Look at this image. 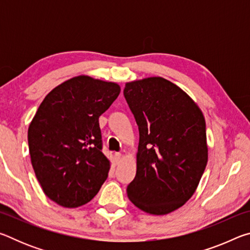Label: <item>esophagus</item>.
<instances>
[{
	"label": "esophagus",
	"mask_w": 250,
	"mask_h": 250,
	"mask_svg": "<svg viewBox=\"0 0 250 250\" xmlns=\"http://www.w3.org/2000/svg\"><path fill=\"white\" fill-rule=\"evenodd\" d=\"M115 159H116V162L119 163L122 159V154L119 153V152H117V153H115Z\"/></svg>",
	"instance_id": "obj_1"
}]
</instances>
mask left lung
I'll return each mask as SVG.
<instances>
[{
	"mask_svg": "<svg viewBox=\"0 0 250 250\" xmlns=\"http://www.w3.org/2000/svg\"><path fill=\"white\" fill-rule=\"evenodd\" d=\"M124 95L139 128L137 174L126 186L128 197L146 213L168 214L191 198L206 167L204 116L162 77L125 83Z\"/></svg>",
	"mask_w": 250,
	"mask_h": 250,
	"instance_id": "obj_1",
	"label": "left lung"
}]
</instances>
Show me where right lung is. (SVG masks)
Wrapping results in <instances>:
<instances>
[{"mask_svg":"<svg viewBox=\"0 0 250 250\" xmlns=\"http://www.w3.org/2000/svg\"><path fill=\"white\" fill-rule=\"evenodd\" d=\"M119 94L115 83L78 76L54 88L37 109L27 134L32 166L58 205L86 204L107 180L99 117Z\"/></svg>","mask_w":250,"mask_h":250,"instance_id":"obj_1","label":"right lung"}]
</instances>
